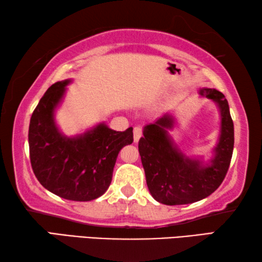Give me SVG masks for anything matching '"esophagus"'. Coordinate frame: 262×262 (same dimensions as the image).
Instances as JSON below:
<instances>
[{"instance_id": "esophagus-1", "label": "esophagus", "mask_w": 262, "mask_h": 262, "mask_svg": "<svg viewBox=\"0 0 262 262\" xmlns=\"http://www.w3.org/2000/svg\"><path fill=\"white\" fill-rule=\"evenodd\" d=\"M141 136H143V130H141V127L136 126L134 128V140H135V143H138L139 139L141 138Z\"/></svg>"}]
</instances>
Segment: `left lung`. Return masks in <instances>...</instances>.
I'll return each mask as SVG.
<instances>
[{"mask_svg":"<svg viewBox=\"0 0 262 262\" xmlns=\"http://www.w3.org/2000/svg\"><path fill=\"white\" fill-rule=\"evenodd\" d=\"M200 96L211 100L220 111V134L211 157H189L175 143L169 132L178 119L166 113L144 126L138 144L148 190L157 202L166 205L190 204L211 195L228 173L234 144L233 122L229 103L221 92L200 88Z\"/></svg>","mask_w":262,"mask_h":262,"instance_id":"1","label":"left lung"}]
</instances>
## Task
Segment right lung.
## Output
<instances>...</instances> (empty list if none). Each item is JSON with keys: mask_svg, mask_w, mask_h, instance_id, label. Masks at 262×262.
Listing matches in <instances>:
<instances>
[{"mask_svg": "<svg viewBox=\"0 0 262 262\" xmlns=\"http://www.w3.org/2000/svg\"><path fill=\"white\" fill-rule=\"evenodd\" d=\"M66 79L47 89L30 119L29 147L33 173L42 187L65 200L88 202L108 190L118 153L134 141V128L115 131L104 122L68 137L55 121L65 98Z\"/></svg>", "mask_w": 262, "mask_h": 262, "instance_id": "obj_1", "label": "right lung"}]
</instances>
